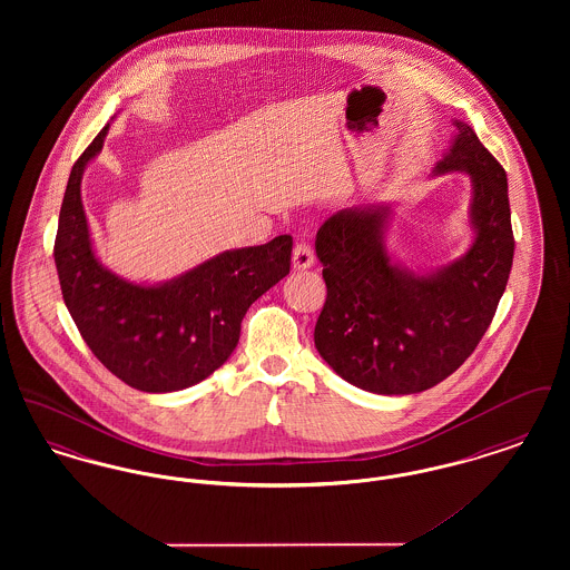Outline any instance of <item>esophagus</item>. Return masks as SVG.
I'll return each instance as SVG.
<instances>
[{
	"label": "esophagus",
	"mask_w": 570,
	"mask_h": 570,
	"mask_svg": "<svg viewBox=\"0 0 570 570\" xmlns=\"http://www.w3.org/2000/svg\"><path fill=\"white\" fill-rule=\"evenodd\" d=\"M316 256H314V249L312 245L307 244L305 239H301L293 249V267L295 269H309L314 265Z\"/></svg>",
	"instance_id": "1"
}]
</instances>
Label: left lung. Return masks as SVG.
Returning a JSON list of instances; mask_svg holds the SVG:
<instances>
[{"instance_id":"obj_1","label":"left lung","mask_w":570,"mask_h":570,"mask_svg":"<svg viewBox=\"0 0 570 570\" xmlns=\"http://www.w3.org/2000/svg\"><path fill=\"white\" fill-rule=\"evenodd\" d=\"M458 135L435 175L468 173L474 244L449 267L407 272L391 263L382 233L389 207H354L316 235L326 301L314 328L321 356L346 382L410 395L449 379L485 335L513 267L507 173L474 130Z\"/></svg>"}]
</instances>
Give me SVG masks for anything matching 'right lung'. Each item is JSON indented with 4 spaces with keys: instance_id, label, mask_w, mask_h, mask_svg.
Listing matches in <instances>:
<instances>
[{
    "instance_id": "obj_1",
    "label": "right lung",
    "mask_w": 570,
    "mask_h": 570,
    "mask_svg": "<svg viewBox=\"0 0 570 570\" xmlns=\"http://www.w3.org/2000/svg\"><path fill=\"white\" fill-rule=\"evenodd\" d=\"M109 124L70 170L55 237L66 307L96 358L145 393H170L212 376L233 354L247 307L291 272L293 237L228 249L166 284L140 286L100 265L82 212L81 177Z\"/></svg>"
}]
</instances>
